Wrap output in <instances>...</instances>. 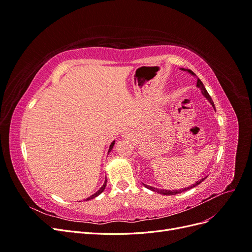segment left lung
I'll use <instances>...</instances> for the list:
<instances>
[{"label": "left lung", "instance_id": "8db88e82", "mask_svg": "<svg viewBox=\"0 0 252 252\" xmlns=\"http://www.w3.org/2000/svg\"><path fill=\"white\" fill-rule=\"evenodd\" d=\"M190 73L191 74H194L191 70H188ZM196 85H197V87L199 88H201V90H202V94L206 96V98H207V100L210 102V104L213 106V107H215V104H213V102H212V100H211V96L209 95V94L207 93V90H206V88H205V86H204V84L202 83V81L200 80V79H197V81H196ZM206 178H203L202 180H200V181H197L195 184H192L191 186H189V187H187V188H183V189H180V190H165V189H158V188H155V187H151V186H148V185H146V184H143L145 187L146 188H148V189H150V190H152V191H155V192H158V193H159V194H165V195H173V194H178V193H181V192H184V191H187V190H189V189H191V188H193V187H195V186H197L200 184V183H202L204 180H205Z\"/></svg>", "mask_w": 252, "mask_h": 252}]
</instances>
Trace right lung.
<instances>
[{
	"label": "right lung",
	"instance_id": "obj_1",
	"mask_svg": "<svg viewBox=\"0 0 252 252\" xmlns=\"http://www.w3.org/2000/svg\"><path fill=\"white\" fill-rule=\"evenodd\" d=\"M113 145H114V142H112L111 143V145H110V147H109V151L112 149V147H113ZM108 151V152H109ZM106 183H107V180H105V182H104V184H103V186L100 188V190H98V191H96L94 194H93V195H91L90 197H88V199H86V201H88V200H91V199H94V197L95 196H97L98 194H100V193H102L103 191H104V189H105V187H106Z\"/></svg>",
	"mask_w": 252,
	"mask_h": 252
}]
</instances>
